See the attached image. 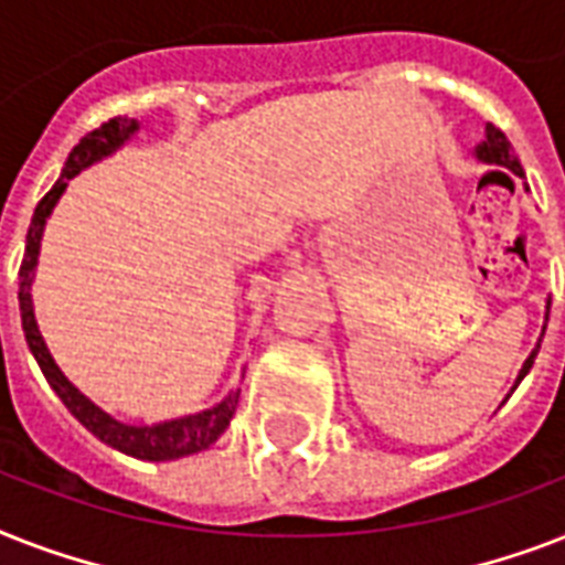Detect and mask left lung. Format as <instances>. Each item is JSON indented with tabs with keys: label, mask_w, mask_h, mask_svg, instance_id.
<instances>
[{
	"label": "left lung",
	"mask_w": 565,
	"mask_h": 565,
	"mask_svg": "<svg viewBox=\"0 0 565 565\" xmlns=\"http://www.w3.org/2000/svg\"><path fill=\"white\" fill-rule=\"evenodd\" d=\"M475 154H478V161L499 163V167H504V170L516 172L519 179H525V170H522V163H519V158L513 154V149H510V140L504 137V131H501V128L487 126V140H483V143L475 149ZM548 308H552V301H548ZM536 352H540V345H536L534 352L527 354V361L522 363V370H519V377H516V384H513V390H516L519 381L527 375V370L534 366Z\"/></svg>",
	"instance_id": "obj_1"
}]
</instances>
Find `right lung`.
I'll return each instance as SVG.
<instances>
[{
    "instance_id": "add662e5",
    "label": "right lung",
    "mask_w": 565,
    "mask_h": 565,
    "mask_svg": "<svg viewBox=\"0 0 565 565\" xmlns=\"http://www.w3.org/2000/svg\"><path fill=\"white\" fill-rule=\"evenodd\" d=\"M137 119L128 117H114L108 122H102L96 131L84 135L78 140L70 158H66V167L61 172V179L55 181V188L49 190L43 199L34 207V216H31L29 234H25V255H22L20 264V317H22V334H25V343H29L34 361H38L40 372L46 375L49 386L55 390L57 398L66 404V411L73 413L75 419L82 422L84 428L90 430L93 437H99L105 446L117 448L122 455H131L137 460H175V457H188L195 451H204V448L216 443L222 437V430L228 428L231 416L237 411L239 390L228 393L216 407L202 413H193V416H181V419L158 422V425H126V422L114 419L110 413H105L102 407L87 398L84 393H78L66 375L57 370V363L52 361L43 337H40L38 319H34V308H31V278H34V266H38L40 255V237H43V228H46V220L52 207L57 204L61 193L66 190V181L78 175L84 167L108 158L110 152H117L119 146L126 143L128 137L137 131Z\"/></svg>"
}]
</instances>
